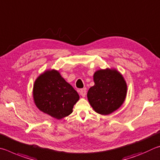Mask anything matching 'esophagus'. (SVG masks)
I'll list each match as a JSON object with an SVG mask.
<instances>
[{
  "label": "esophagus",
  "mask_w": 160,
  "mask_h": 160,
  "mask_svg": "<svg viewBox=\"0 0 160 160\" xmlns=\"http://www.w3.org/2000/svg\"><path fill=\"white\" fill-rule=\"evenodd\" d=\"M79 93L81 96H82L83 98H84L86 95V88H83V89H81L80 91H79Z\"/></svg>",
  "instance_id": "obj_1"
}]
</instances>
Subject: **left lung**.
I'll use <instances>...</instances> for the list:
<instances>
[{"label":"left lung","mask_w":160,"mask_h":160,"mask_svg":"<svg viewBox=\"0 0 160 160\" xmlns=\"http://www.w3.org/2000/svg\"><path fill=\"white\" fill-rule=\"evenodd\" d=\"M94 86L88 91L89 103L96 112L108 115L121 107L127 94V84L115 68L100 69L93 74Z\"/></svg>","instance_id":"8db88e82"}]
</instances>
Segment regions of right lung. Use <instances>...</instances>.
<instances>
[{
	"label": "right lung",
	"mask_w": 160,
	"mask_h": 160,
	"mask_svg": "<svg viewBox=\"0 0 160 160\" xmlns=\"http://www.w3.org/2000/svg\"><path fill=\"white\" fill-rule=\"evenodd\" d=\"M33 102L39 110L57 119L69 116L79 96L55 69H47L36 78Z\"/></svg>",
	"instance_id": "right-lung-1"
}]
</instances>
